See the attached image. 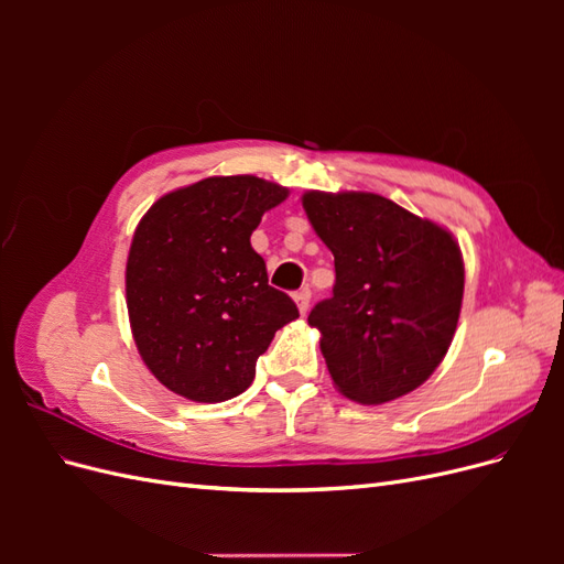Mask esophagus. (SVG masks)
Returning <instances> with one entry per match:
<instances>
[{
  "label": "esophagus",
  "mask_w": 564,
  "mask_h": 564,
  "mask_svg": "<svg viewBox=\"0 0 564 564\" xmlns=\"http://www.w3.org/2000/svg\"><path fill=\"white\" fill-rule=\"evenodd\" d=\"M294 301H296V305H299L301 315L308 313V305H311V292H308V289H299V292L294 294Z\"/></svg>",
  "instance_id": "34e87169"
}]
</instances>
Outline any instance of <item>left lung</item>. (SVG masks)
Masks as SVG:
<instances>
[{"mask_svg":"<svg viewBox=\"0 0 564 564\" xmlns=\"http://www.w3.org/2000/svg\"><path fill=\"white\" fill-rule=\"evenodd\" d=\"M303 209L334 253V294L308 315L334 386L362 404L406 395L452 346L464 299L456 240L373 193L311 191Z\"/></svg>","mask_w":564,"mask_h":564,"instance_id":"1","label":"left lung"}]
</instances>
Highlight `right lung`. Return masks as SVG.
Masks as SVG:
<instances>
[{
    "label": "right lung",
    "instance_id": "1",
    "mask_svg": "<svg viewBox=\"0 0 564 564\" xmlns=\"http://www.w3.org/2000/svg\"><path fill=\"white\" fill-rule=\"evenodd\" d=\"M286 195L256 176H212L160 197L135 228L127 259L131 332L148 369L176 395L237 398L275 332L299 317L251 247L261 216Z\"/></svg>",
    "mask_w": 564,
    "mask_h": 564
}]
</instances>
